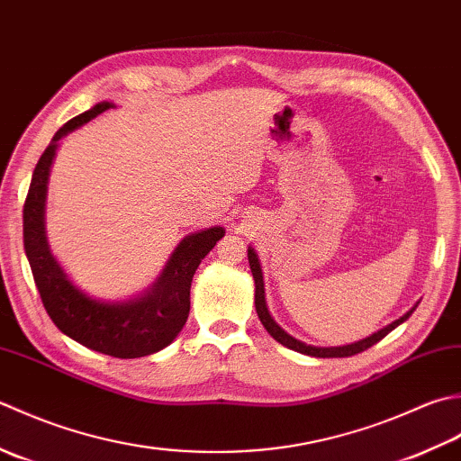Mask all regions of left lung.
<instances>
[{"mask_svg": "<svg viewBox=\"0 0 461 461\" xmlns=\"http://www.w3.org/2000/svg\"><path fill=\"white\" fill-rule=\"evenodd\" d=\"M249 262H250V270H252V278H255V306H257V314L260 318L262 326L267 328V332L275 338L276 342H280L283 346H286V348L294 350V352H300V354H306V356H314V358H346V356H354V354H360L364 350H368L370 346H374L375 342H380L384 336L390 334L393 328L400 326L403 321H408L410 314L414 312L416 306L410 310V312L403 314L402 318H398L396 322H392L390 326L382 328V330H378L375 334L364 338V340L360 342H354V344H348V346H334V348H318V346H310V344H304L296 340V338H293L290 334H286L283 328H280L275 321H272V316L268 312L267 308V300H265V280H262V270H260V262H258V257L257 252L252 247H249Z\"/></svg>", "mask_w": 461, "mask_h": 461, "instance_id": "1", "label": "left lung"}]
</instances>
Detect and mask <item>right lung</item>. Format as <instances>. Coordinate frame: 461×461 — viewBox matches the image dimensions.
I'll list each match as a JSON object with an SVG mask.
<instances>
[{
    "label": "right lung",
    "instance_id": "add662e5",
    "mask_svg": "<svg viewBox=\"0 0 461 461\" xmlns=\"http://www.w3.org/2000/svg\"><path fill=\"white\" fill-rule=\"evenodd\" d=\"M113 107V103L103 101L68 121L40 157L23 204V247L41 303L63 334L113 358H140L163 350L183 330L191 310L194 270L224 237V229L212 227L181 240L153 288L127 303H103L71 283L45 237L47 178L58 140Z\"/></svg>",
    "mask_w": 461,
    "mask_h": 461
}]
</instances>
